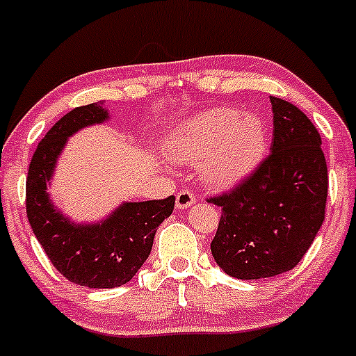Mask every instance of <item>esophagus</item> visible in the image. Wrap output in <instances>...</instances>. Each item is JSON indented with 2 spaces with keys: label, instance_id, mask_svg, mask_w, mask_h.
Returning <instances> with one entry per match:
<instances>
[{
  "label": "esophagus",
  "instance_id": "esophagus-1",
  "mask_svg": "<svg viewBox=\"0 0 356 356\" xmlns=\"http://www.w3.org/2000/svg\"><path fill=\"white\" fill-rule=\"evenodd\" d=\"M192 204H195V193L190 192V190H186V188L179 190L177 195V207L183 210V209L190 207Z\"/></svg>",
  "mask_w": 356,
  "mask_h": 356
}]
</instances>
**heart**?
<instances>
[{
    "instance_id": "1",
    "label": "heart",
    "mask_w": 356,
    "mask_h": 356,
    "mask_svg": "<svg viewBox=\"0 0 356 356\" xmlns=\"http://www.w3.org/2000/svg\"><path fill=\"white\" fill-rule=\"evenodd\" d=\"M266 143L261 117L239 113L231 106H217L175 129L164 151L173 161L200 163L205 181L225 186L246 177L261 161Z\"/></svg>"
}]
</instances>
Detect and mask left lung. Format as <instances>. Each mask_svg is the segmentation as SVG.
Returning a JSON list of instances; mask_svg holds the SVG:
<instances>
[{"label":"left lung","instance_id":"1","mask_svg":"<svg viewBox=\"0 0 356 356\" xmlns=\"http://www.w3.org/2000/svg\"><path fill=\"white\" fill-rule=\"evenodd\" d=\"M270 102V154L229 192L207 198L222 209L210 251L217 265L239 280L292 270L326 213L330 183L319 132L290 102Z\"/></svg>","mask_w":356,"mask_h":356}]
</instances>
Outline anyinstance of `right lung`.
Segmentation results:
<instances>
[{
  "label": "right lung",
  "mask_w": 356,
  "mask_h": 356,
  "mask_svg": "<svg viewBox=\"0 0 356 356\" xmlns=\"http://www.w3.org/2000/svg\"><path fill=\"white\" fill-rule=\"evenodd\" d=\"M108 117L100 103L76 106L52 125L30 159L25 207L45 254L63 277L90 289L127 284L151 253L156 229L175 209V197L124 204L105 222L71 224L49 202L47 181L66 139Z\"/></svg>",
  "instance_id": "obj_1"
}]
</instances>
